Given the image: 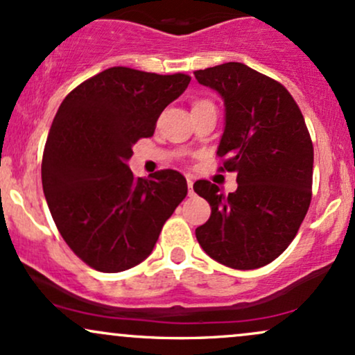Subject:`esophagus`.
Instances as JSON below:
<instances>
[{"label":"esophagus","instance_id":"obj_1","mask_svg":"<svg viewBox=\"0 0 355 355\" xmlns=\"http://www.w3.org/2000/svg\"><path fill=\"white\" fill-rule=\"evenodd\" d=\"M187 185H189V195H193L195 191H193V180H187Z\"/></svg>","mask_w":355,"mask_h":355}]
</instances>
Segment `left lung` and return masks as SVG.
Returning <instances> with one entry per match:
<instances>
[{"mask_svg": "<svg viewBox=\"0 0 355 355\" xmlns=\"http://www.w3.org/2000/svg\"><path fill=\"white\" fill-rule=\"evenodd\" d=\"M222 96L225 128L220 170L237 173V190L223 195L215 183L193 190L211 207L195 230L207 255L223 266L252 270L275 260L294 240L312 198L313 146L295 100L279 81L243 63L195 71Z\"/></svg>", "mask_w": 355, "mask_h": 355, "instance_id": "left-lung-1", "label": "left lung"}]
</instances>
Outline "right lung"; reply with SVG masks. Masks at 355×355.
Listing matches in <instances>:
<instances>
[{"label": "right lung", "instance_id": "obj_1", "mask_svg": "<svg viewBox=\"0 0 355 355\" xmlns=\"http://www.w3.org/2000/svg\"><path fill=\"white\" fill-rule=\"evenodd\" d=\"M189 83L183 73L113 67L60 105L44 145L43 191L61 237L95 270L115 274L144 262L187 197L177 170L137 178L128 160Z\"/></svg>", "mask_w": 355, "mask_h": 355}]
</instances>
